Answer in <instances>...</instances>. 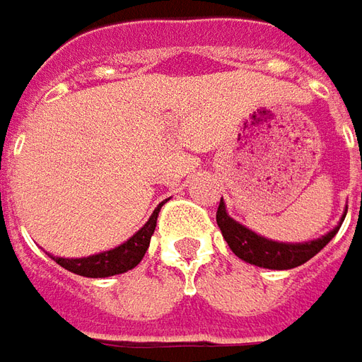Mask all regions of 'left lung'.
I'll use <instances>...</instances> for the list:
<instances>
[{
  "instance_id": "8db88e82",
  "label": "left lung",
  "mask_w": 362,
  "mask_h": 362,
  "mask_svg": "<svg viewBox=\"0 0 362 362\" xmlns=\"http://www.w3.org/2000/svg\"><path fill=\"white\" fill-rule=\"evenodd\" d=\"M345 215L346 211L343 213L339 225L329 233H325L319 239L305 241V243H281V241L267 239L263 235H257L249 227H245L239 221L233 219L227 213V207H225L223 197H221L219 209H217V225H219L221 233H223L227 245L231 247L233 253L239 259H243L245 263L263 267V269H273V271H287V269H295V267L307 263L309 259L319 253L341 229Z\"/></svg>"
}]
</instances>
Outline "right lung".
I'll list each match as a JSON object with an SVG mask.
<instances>
[{
	"label": "right lung",
	"instance_id": "obj_1",
	"mask_svg": "<svg viewBox=\"0 0 362 362\" xmlns=\"http://www.w3.org/2000/svg\"><path fill=\"white\" fill-rule=\"evenodd\" d=\"M161 207H163V203L157 205V209L153 211L149 221L133 237H129L125 243L109 249V251H101V253L89 255V257H79V259H65V257H53V255H49V257L57 265H62L63 269L71 271L75 275H81V277L105 279L127 273L133 267L141 263L143 255L147 251L151 235L155 231L157 215H159Z\"/></svg>",
	"mask_w": 362,
	"mask_h": 362
}]
</instances>
